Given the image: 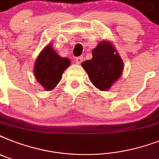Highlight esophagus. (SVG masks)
<instances>
[{
    "mask_svg": "<svg viewBox=\"0 0 159 159\" xmlns=\"http://www.w3.org/2000/svg\"><path fill=\"white\" fill-rule=\"evenodd\" d=\"M75 61L77 64H80L83 61V56H78V57H77L75 59Z\"/></svg>",
    "mask_w": 159,
    "mask_h": 159,
    "instance_id": "34e87169",
    "label": "esophagus"
}]
</instances>
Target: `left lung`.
<instances>
[{
	"label": "left lung",
	"instance_id": "1",
	"mask_svg": "<svg viewBox=\"0 0 159 159\" xmlns=\"http://www.w3.org/2000/svg\"><path fill=\"white\" fill-rule=\"evenodd\" d=\"M96 88L106 91L122 74L123 63L114 46L108 42L98 44L92 50V59L82 64Z\"/></svg>",
	"mask_w": 159,
	"mask_h": 159
}]
</instances>
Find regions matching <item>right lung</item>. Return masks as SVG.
Segmentation results:
<instances>
[{
  "instance_id": "right-lung-1",
  "label": "right lung",
  "mask_w": 159,
  "mask_h": 159,
  "mask_svg": "<svg viewBox=\"0 0 159 159\" xmlns=\"http://www.w3.org/2000/svg\"><path fill=\"white\" fill-rule=\"evenodd\" d=\"M69 64V59L60 57L51 45H49L41 52L35 63L34 73L37 82L47 91L52 90L59 83Z\"/></svg>"
}]
</instances>
